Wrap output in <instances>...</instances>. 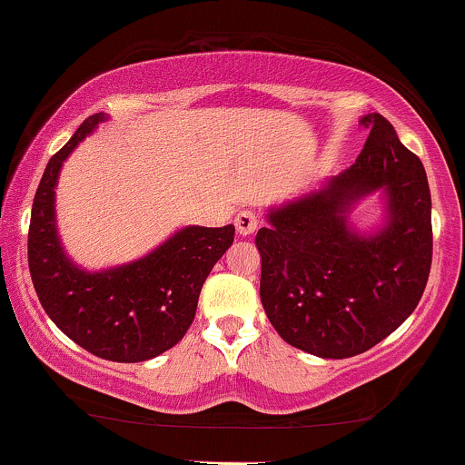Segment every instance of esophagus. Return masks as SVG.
Segmentation results:
<instances>
[{"label": "esophagus", "instance_id": "1", "mask_svg": "<svg viewBox=\"0 0 465 465\" xmlns=\"http://www.w3.org/2000/svg\"><path fill=\"white\" fill-rule=\"evenodd\" d=\"M233 225H236L240 236H251L258 229V214L253 210H242L233 221Z\"/></svg>", "mask_w": 465, "mask_h": 465}]
</instances>
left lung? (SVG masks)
<instances>
[{
  "label": "left lung",
  "mask_w": 465,
  "mask_h": 465,
  "mask_svg": "<svg viewBox=\"0 0 465 465\" xmlns=\"http://www.w3.org/2000/svg\"><path fill=\"white\" fill-rule=\"evenodd\" d=\"M365 148L328 188L269 214L255 236L260 300L277 334L292 348L348 359L381 343L415 311L433 260L430 190L424 165L381 114L361 120ZM385 187L390 225L361 239L342 212Z\"/></svg>",
  "instance_id": "obj_1"
}]
</instances>
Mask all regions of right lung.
<instances>
[{
  "instance_id": "add662e5",
  "label": "right lung",
  "mask_w": 465,
  "mask_h": 465,
  "mask_svg": "<svg viewBox=\"0 0 465 465\" xmlns=\"http://www.w3.org/2000/svg\"><path fill=\"white\" fill-rule=\"evenodd\" d=\"M95 114L52 159L36 188L28 229V266L41 306L74 343L100 359L140 362L183 339L203 282L233 242V225L185 227L137 262L84 273L63 253L54 229L58 170L103 122Z\"/></svg>"
}]
</instances>
